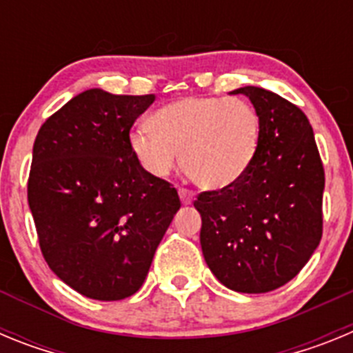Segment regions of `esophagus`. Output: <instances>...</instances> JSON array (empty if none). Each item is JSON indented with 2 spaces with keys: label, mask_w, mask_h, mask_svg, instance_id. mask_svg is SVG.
Listing matches in <instances>:
<instances>
[{
  "label": "esophagus",
  "mask_w": 353,
  "mask_h": 353,
  "mask_svg": "<svg viewBox=\"0 0 353 353\" xmlns=\"http://www.w3.org/2000/svg\"><path fill=\"white\" fill-rule=\"evenodd\" d=\"M179 196L183 205H191L192 199H194V192L189 191V189H179Z\"/></svg>",
  "instance_id": "obj_1"
}]
</instances>
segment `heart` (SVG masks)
Listing matches in <instances>:
<instances>
[{"mask_svg":"<svg viewBox=\"0 0 353 353\" xmlns=\"http://www.w3.org/2000/svg\"><path fill=\"white\" fill-rule=\"evenodd\" d=\"M150 127L129 134V148L143 170L164 179L179 166L203 189L235 183L251 168L261 141V118L244 99L185 97L162 105Z\"/></svg>","mask_w":353,"mask_h":353,"instance_id":"b5f03b06","label":"heart"}]
</instances>
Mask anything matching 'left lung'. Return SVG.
Segmentation results:
<instances>
[{
  "mask_svg": "<svg viewBox=\"0 0 353 353\" xmlns=\"http://www.w3.org/2000/svg\"><path fill=\"white\" fill-rule=\"evenodd\" d=\"M261 118L258 154L245 174L201 192V251L226 288L265 293L292 281L322 239L325 176L314 134L297 105L269 90L244 86Z\"/></svg>",
  "mask_w": 353,
  "mask_h": 353,
  "instance_id": "obj_1",
  "label": "left lung"
}]
</instances>
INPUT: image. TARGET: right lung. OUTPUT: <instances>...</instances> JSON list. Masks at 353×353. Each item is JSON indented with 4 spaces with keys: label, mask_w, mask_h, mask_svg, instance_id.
<instances>
[{
    "label": "right lung",
    "mask_w": 353,
    "mask_h": 353,
    "mask_svg": "<svg viewBox=\"0 0 353 353\" xmlns=\"http://www.w3.org/2000/svg\"><path fill=\"white\" fill-rule=\"evenodd\" d=\"M154 101L86 90L37 134L28 203L40 249L84 297L121 301L138 292L180 208L176 189L146 173L129 148L130 127Z\"/></svg>",
    "instance_id": "1"
}]
</instances>
